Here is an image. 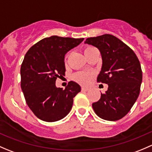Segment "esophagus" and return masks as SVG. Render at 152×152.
<instances>
[{
	"mask_svg": "<svg viewBox=\"0 0 152 152\" xmlns=\"http://www.w3.org/2000/svg\"><path fill=\"white\" fill-rule=\"evenodd\" d=\"M89 89L87 88V87H82V91H87Z\"/></svg>",
	"mask_w": 152,
	"mask_h": 152,
	"instance_id": "obj_1",
	"label": "esophagus"
}]
</instances>
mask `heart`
Instances as JSON below:
<instances>
[{"mask_svg":"<svg viewBox=\"0 0 152 152\" xmlns=\"http://www.w3.org/2000/svg\"><path fill=\"white\" fill-rule=\"evenodd\" d=\"M93 48V47H90V46L86 47L85 49V52L88 51L89 50L92 49ZM67 56H68V55L67 54L65 57V62L67 61ZM92 78H93V73H90V72H86V71L78 72V73H76V74L73 76V79H74L77 82L82 84V85H87V84L90 83Z\"/></svg>","mask_w":152,"mask_h":152,"instance_id":"heart-1","label":"heart"}]
</instances>
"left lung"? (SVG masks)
Returning <instances> with one entry per match:
<instances>
[{"label": "left lung", "mask_w": 152, "mask_h": 152, "mask_svg": "<svg viewBox=\"0 0 152 152\" xmlns=\"http://www.w3.org/2000/svg\"><path fill=\"white\" fill-rule=\"evenodd\" d=\"M85 43L100 50L103 64L97 82L108 85L106 93L92 105L93 110L104 120H120L130 111L140 94V61L132 49L113 35L87 38Z\"/></svg>", "instance_id": "8db88e82"}]
</instances>
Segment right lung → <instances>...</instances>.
I'll return each mask as SVG.
<instances>
[{"label":"right lung","instance_id":"add662e5","mask_svg":"<svg viewBox=\"0 0 152 152\" xmlns=\"http://www.w3.org/2000/svg\"><path fill=\"white\" fill-rule=\"evenodd\" d=\"M83 39L51 36L37 42L26 53L20 67L21 89L27 105L40 120L57 121L70 113L80 86L70 81L63 90L55 84L65 75V53Z\"/></svg>","mask_w":152,"mask_h":152}]
</instances>
